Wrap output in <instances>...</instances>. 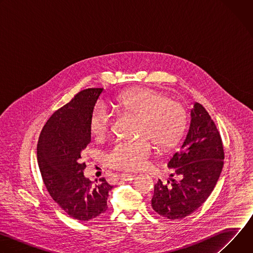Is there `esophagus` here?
<instances>
[{
	"label": "esophagus",
	"mask_w": 253,
	"mask_h": 253,
	"mask_svg": "<svg viewBox=\"0 0 253 253\" xmlns=\"http://www.w3.org/2000/svg\"><path fill=\"white\" fill-rule=\"evenodd\" d=\"M119 177H120L121 180H123V181H130V180H133L135 175L128 174V173H123V174H120Z\"/></svg>",
	"instance_id": "1"
}]
</instances>
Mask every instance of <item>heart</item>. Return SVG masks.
<instances>
[{
  "instance_id": "obj_1",
  "label": "heart",
  "mask_w": 253,
  "mask_h": 253,
  "mask_svg": "<svg viewBox=\"0 0 253 253\" xmlns=\"http://www.w3.org/2000/svg\"><path fill=\"white\" fill-rule=\"evenodd\" d=\"M116 109L137 116V134L133 141L117 142L107 153V164L120 170H138L144 167L153 153V144L169 149L182 137L186 126L183 106L153 89L140 88L122 93L115 100ZM90 130L96 139L106 137L111 126V114L106 106L97 104L92 111Z\"/></svg>"
}]
</instances>
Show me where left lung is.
<instances>
[{
  "instance_id": "left-lung-1",
  "label": "left lung",
  "mask_w": 253,
  "mask_h": 253,
  "mask_svg": "<svg viewBox=\"0 0 253 253\" xmlns=\"http://www.w3.org/2000/svg\"><path fill=\"white\" fill-rule=\"evenodd\" d=\"M188 133L170 161L171 182L161 180L154 186L152 208L168 219H182L209 197L223 168L224 150L217 127L205 108L195 103Z\"/></svg>"
}]
</instances>
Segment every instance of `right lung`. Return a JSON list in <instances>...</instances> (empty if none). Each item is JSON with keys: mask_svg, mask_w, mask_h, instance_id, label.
<instances>
[{"mask_svg": "<svg viewBox=\"0 0 253 253\" xmlns=\"http://www.w3.org/2000/svg\"><path fill=\"white\" fill-rule=\"evenodd\" d=\"M103 88L77 93L43 127L37 158L44 184L51 197L70 216L89 221L104 213L112 189L105 178L95 184L84 176L82 151L91 142L90 117Z\"/></svg>", "mask_w": 253, "mask_h": 253, "instance_id": "obj_1", "label": "right lung"}]
</instances>
